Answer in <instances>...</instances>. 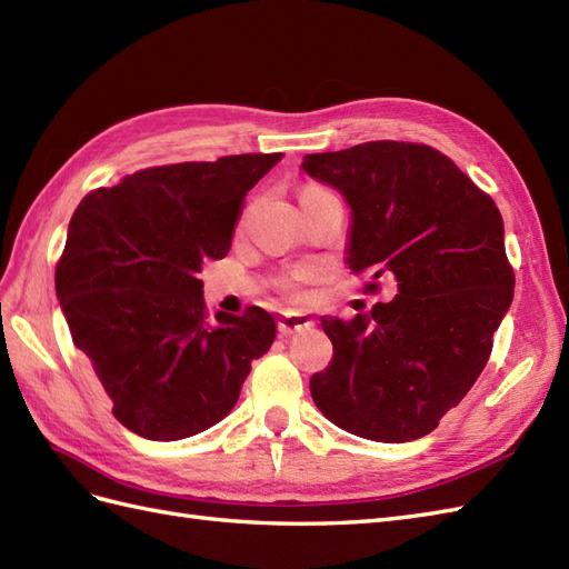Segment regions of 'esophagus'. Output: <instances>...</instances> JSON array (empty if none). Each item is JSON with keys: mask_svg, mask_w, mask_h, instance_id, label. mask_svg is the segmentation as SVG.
I'll use <instances>...</instances> for the list:
<instances>
[{"mask_svg": "<svg viewBox=\"0 0 569 569\" xmlns=\"http://www.w3.org/2000/svg\"><path fill=\"white\" fill-rule=\"evenodd\" d=\"M310 327H315V319L305 312H283L279 319L281 337H293V333H300Z\"/></svg>", "mask_w": 569, "mask_h": 569, "instance_id": "esophagus-1", "label": "esophagus"}]
</instances>
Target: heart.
<instances>
[{
	"mask_svg": "<svg viewBox=\"0 0 569 569\" xmlns=\"http://www.w3.org/2000/svg\"><path fill=\"white\" fill-rule=\"evenodd\" d=\"M325 273H327V269H325L322 264H308V267H300V269H296L293 273L288 276V279L283 281V286H286L288 290H298L302 283H310V281L322 279Z\"/></svg>",
	"mask_w": 569,
	"mask_h": 569,
	"instance_id": "1",
	"label": "heart"
}]
</instances>
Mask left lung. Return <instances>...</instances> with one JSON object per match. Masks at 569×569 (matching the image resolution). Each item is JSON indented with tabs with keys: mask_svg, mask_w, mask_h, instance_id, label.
I'll return each mask as SVG.
<instances>
[{
	"mask_svg": "<svg viewBox=\"0 0 569 569\" xmlns=\"http://www.w3.org/2000/svg\"><path fill=\"white\" fill-rule=\"evenodd\" d=\"M305 172L351 207L346 264L399 293L353 319L322 317L333 343L310 391L333 426L375 442L432 432L483 372L515 296L495 201L426 143L368 141L310 153Z\"/></svg>",
	"mask_w": 569,
	"mask_h": 569,
	"instance_id": "left-lung-1",
	"label": "left lung"
}]
</instances>
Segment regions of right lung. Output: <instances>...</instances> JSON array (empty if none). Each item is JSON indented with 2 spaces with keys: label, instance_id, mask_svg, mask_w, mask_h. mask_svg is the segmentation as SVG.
Masks as SVG:
<instances>
[{
  "label": "right lung",
  "instance_id": "obj_1",
  "mask_svg": "<svg viewBox=\"0 0 569 569\" xmlns=\"http://www.w3.org/2000/svg\"><path fill=\"white\" fill-rule=\"evenodd\" d=\"M281 158L146 168L86 194L71 216L57 298L114 418L146 440H184L223 420L273 343L261 308L209 322L199 271L228 254L244 194Z\"/></svg>",
  "mask_w": 569,
  "mask_h": 569
}]
</instances>
